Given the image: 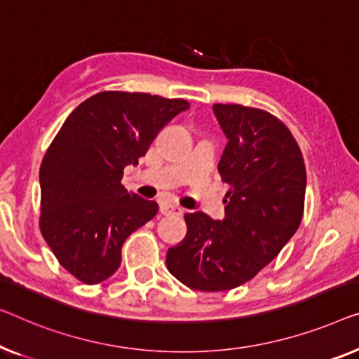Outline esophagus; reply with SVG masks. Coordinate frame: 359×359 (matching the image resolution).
I'll return each mask as SVG.
<instances>
[{
  "label": "esophagus",
  "instance_id": "34e87169",
  "mask_svg": "<svg viewBox=\"0 0 359 359\" xmlns=\"http://www.w3.org/2000/svg\"><path fill=\"white\" fill-rule=\"evenodd\" d=\"M159 211H161L164 216H170V214H182L184 210L179 205H174V203H169V201H164L161 203V206H159Z\"/></svg>",
  "mask_w": 359,
  "mask_h": 359
}]
</instances>
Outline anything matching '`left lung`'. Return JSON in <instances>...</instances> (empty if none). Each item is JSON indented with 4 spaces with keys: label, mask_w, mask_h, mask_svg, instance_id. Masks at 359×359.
<instances>
[{
    "label": "left lung",
    "mask_w": 359,
    "mask_h": 359,
    "mask_svg": "<svg viewBox=\"0 0 359 359\" xmlns=\"http://www.w3.org/2000/svg\"><path fill=\"white\" fill-rule=\"evenodd\" d=\"M227 145L217 170L231 185L226 217L185 214V238L165 264L184 285L222 292L242 285L271 263L303 217L306 169L290 130L269 112L214 104Z\"/></svg>",
    "instance_id": "1"
}]
</instances>
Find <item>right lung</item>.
I'll return each mask as SVG.
<instances>
[{
    "label": "right lung",
    "instance_id": "add662e5",
    "mask_svg": "<svg viewBox=\"0 0 359 359\" xmlns=\"http://www.w3.org/2000/svg\"><path fill=\"white\" fill-rule=\"evenodd\" d=\"M185 100L103 92L71 112L40 168L41 235L64 269L100 283L119 269L128 235L156 216L158 203L121 185Z\"/></svg>",
    "mask_w": 359,
    "mask_h": 359
}]
</instances>
